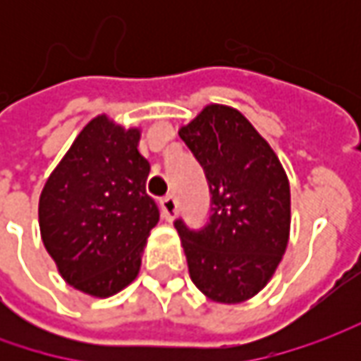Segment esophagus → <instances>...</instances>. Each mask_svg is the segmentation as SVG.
<instances>
[{
  "instance_id": "34e87169",
  "label": "esophagus",
  "mask_w": 361,
  "mask_h": 361,
  "mask_svg": "<svg viewBox=\"0 0 361 361\" xmlns=\"http://www.w3.org/2000/svg\"><path fill=\"white\" fill-rule=\"evenodd\" d=\"M160 207H162V216H164L166 221H173L174 216H176V209H178V204H176V199H174L173 195L164 197V199L160 201Z\"/></svg>"
}]
</instances>
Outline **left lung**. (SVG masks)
<instances>
[{
  "mask_svg": "<svg viewBox=\"0 0 361 361\" xmlns=\"http://www.w3.org/2000/svg\"><path fill=\"white\" fill-rule=\"evenodd\" d=\"M178 136L199 160L211 190V215L201 231L174 221L190 279L211 301H247L267 285L287 249V174L237 108L204 106Z\"/></svg>",
  "mask_w": 361,
  "mask_h": 361,
  "instance_id": "1",
  "label": "left lung"
}]
</instances>
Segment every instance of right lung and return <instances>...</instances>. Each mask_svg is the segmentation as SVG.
<instances>
[{
    "label": "right lung",
    "mask_w": 361,
    "mask_h": 361,
    "mask_svg": "<svg viewBox=\"0 0 361 361\" xmlns=\"http://www.w3.org/2000/svg\"><path fill=\"white\" fill-rule=\"evenodd\" d=\"M140 128L92 118L39 195V233L66 283L92 298L130 285L159 207L146 195Z\"/></svg>",
    "instance_id": "add662e5"
}]
</instances>
